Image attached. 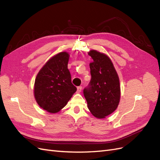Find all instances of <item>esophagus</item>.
Masks as SVG:
<instances>
[{
  "mask_svg": "<svg viewBox=\"0 0 160 160\" xmlns=\"http://www.w3.org/2000/svg\"><path fill=\"white\" fill-rule=\"evenodd\" d=\"M82 91V87H77V92L80 93Z\"/></svg>",
  "mask_w": 160,
  "mask_h": 160,
  "instance_id": "34e87169",
  "label": "esophagus"
}]
</instances>
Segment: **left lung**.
<instances>
[{
  "instance_id": "1",
  "label": "left lung",
  "mask_w": 160,
  "mask_h": 160,
  "mask_svg": "<svg viewBox=\"0 0 160 160\" xmlns=\"http://www.w3.org/2000/svg\"><path fill=\"white\" fill-rule=\"evenodd\" d=\"M88 55L91 80L84 91L88 108L92 115L102 119L117 109L120 99V80L113 63L109 57L95 50Z\"/></svg>"
}]
</instances>
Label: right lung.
<instances>
[{"label":"right lung","instance_id":"1","mask_svg":"<svg viewBox=\"0 0 160 160\" xmlns=\"http://www.w3.org/2000/svg\"><path fill=\"white\" fill-rule=\"evenodd\" d=\"M69 55L61 52L53 56L41 68L34 83V97L40 108L50 113L63 108L76 87L72 83L68 68Z\"/></svg>","mask_w":160,"mask_h":160}]
</instances>
